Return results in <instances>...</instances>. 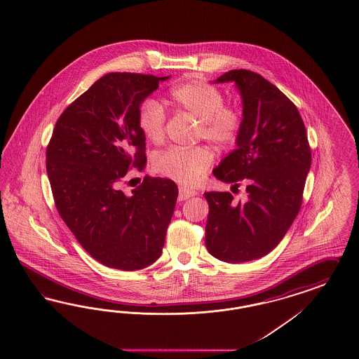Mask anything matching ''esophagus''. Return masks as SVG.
<instances>
[{
    "instance_id": "1",
    "label": "esophagus",
    "mask_w": 359,
    "mask_h": 359,
    "mask_svg": "<svg viewBox=\"0 0 359 359\" xmlns=\"http://www.w3.org/2000/svg\"><path fill=\"white\" fill-rule=\"evenodd\" d=\"M196 195H197V192L194 191V189H189V188H187L184 185L179 187V200H187V198L194 197Z\"/></svg>"
}]
</instances>
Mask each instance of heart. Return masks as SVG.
<instances>
[{
    "mask_svg": "<svg viewBox=\"0 0 359 359\" xmlns=\"http://www.w3.org/2000/svg\"><path fill=\"white\" fill-rule=\"evenodd\" d=\"M170 102L197 117L198 137L215 147L228 149L238 141L243 126L242 113L236 107L224 105L225 98L218 88L201 80H191L170 90ZM138 126L146 140L152 143L163 141L165 113L162 105L155 100L141 102ZM212 162L213 154L204 146H172L156 156L155 170L179 183L195 185L207 174Z\"/></svg>",
    "mask_w": 359,
    "mask_h": 359,
    "instance_id": "b5f03b06",
    "label": "heart"
}]
</instances>
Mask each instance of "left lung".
Segmentation results:
<instances>
[{"label":"left lung","mask_w":359,"mask_h":359,"mask_svg":"<svg viewBox=\"0 0 359 359\" xmlns=\"http://www.w3.org/2000/svg\"><path fill=\"white\" fill-rule=\"evenodd\" d=\"M234 81L242 97L243 126L237 149L213 174L246 197L205 192L209 204L205 245L229 263L264 257L282 241L297 216L312 152L304 122L294 102L269 80L248 69H233L215 83Z\"/></svg>","instance_id":"left-lung-1"}]
</instances>
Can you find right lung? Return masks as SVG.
<instances>
[{"instance_id":"1","label":"right lung","mask_w":359,"mask_h":359,"mask_svg":"<svg viewBox=\"0 0 359 359\" xmlns=\"http://www.w3.org/2000/svg\"><path fill=\"white\" fill-rule=\"evenodd\" d=\"M168 77L111 72L98 79L65 108L47 146L55 207L84 250L111 269L141 270L162 255L177 187L144 176L125 194L122 183L147 161L138 108Z\"/></svg>"}]
</instances>
